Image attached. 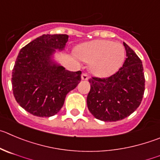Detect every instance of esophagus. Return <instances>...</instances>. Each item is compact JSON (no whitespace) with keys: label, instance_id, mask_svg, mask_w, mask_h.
<instances>
[{"label":"esophagus","instance_id":"34e87169","mask_svg":"<svg viewBox=\"0 0 160 160\" xmlns=\"http://www.w3.org/2000/svg\"><path fill=\"white\" fill-rule=\"evenodd\" d=\"M81 79L83 80H88L89 79L88 76V74H86V73H83L81 75Z\"/></svg>","mask_w":160,"mask_h":160}]
</instances>
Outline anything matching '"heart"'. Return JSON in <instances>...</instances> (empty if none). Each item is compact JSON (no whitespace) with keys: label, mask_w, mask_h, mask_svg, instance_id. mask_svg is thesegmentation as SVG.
Returning <instances> with one entry per match:
<instances>
[{"label":"heart","mask_w":160,"mask_h":160,"mask_svg":"<svg viewBox=\"0 0 160 160\" xmlns=\"http://www.w3.org/2000/svg\"><path fill=\"white\" fill-rule=\"evenodd\" d=\"M77 55L83 62H90L89 68L94 75L108 77L122 66L125 50L121 43L96 39L80 45L77 48Z\"/></svg>","instance_id":"1"}]
</instances>
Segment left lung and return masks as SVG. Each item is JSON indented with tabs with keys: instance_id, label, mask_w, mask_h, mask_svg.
<instances>
[{
	"instance_id": "1",
	"label": "left lung",
	"mask_w": 160,
	"mask_h": 160,
	"mask_svg": "<svg viewBox=\"0 0 160 160\" xmlns=\"http://www.w3.org/2000/svg\"><path fill=\"white\" fill-rule=\"evenodd\" d=\"M126 59L122 68L108 78L89 80L87 97L89 111L103 122H117L132 114L141 104L144 92V68L135 52L123 42Z\"/></svg>"
}]
</instances>
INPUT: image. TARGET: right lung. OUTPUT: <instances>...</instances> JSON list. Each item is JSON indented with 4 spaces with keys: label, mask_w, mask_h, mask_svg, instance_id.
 <instances>
[{
    "label": "right lung",
    "mask_w": 160,
    "mask_h": 160,
    "mask_svg": "<svg viewBox=\"0 0 160 160\" xmlns=\"http://www.w3.org/2000/svg\"><path fill=\"white\" fill-rule=\"evenodd\" d=\"M67 35H42L20 50L12 69L13 95L30 114L51 117L63 107L66 95L81 80V71L70 72L53 60L62 51Z\"/></svg>",
    "instance_id": "1"
}]
</instances>
